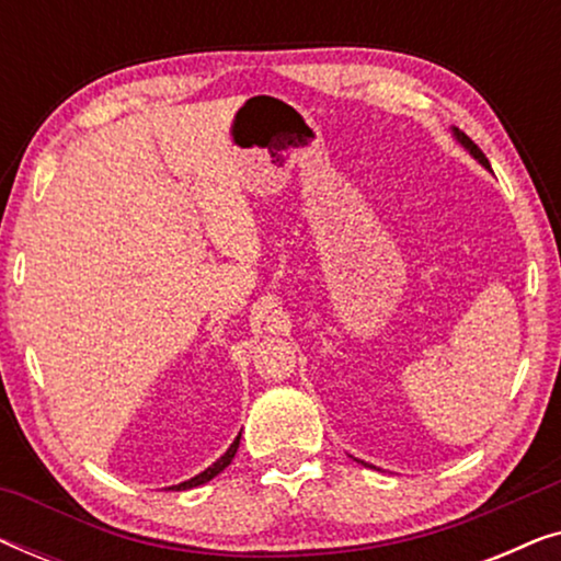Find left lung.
<instances>
[{
  "mask_svg": "<svg viewBox=\"0 0 561 561\" xmlns=\"http://www.w3.org/2000/svg\"><path fill=\"white\" fill-rule=\"evenodd\" d=\"M455 135H457V140H459V142H462V145H465V148H467V150H470V152H472V156H474V158H478L482 165H485V168H490V163H488V158H485V152H482V150L478 148V145H474V142L470 140V137H467L465 133H459V129H455Z\"/></svg>",
  "mask_w": 561,
  "mask_h": 561,
  "instance_id": "left-lung-1",
  "label": "left lung"
}]
</instances>
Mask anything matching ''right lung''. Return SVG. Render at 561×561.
Returning <instances> with one entry per match:
<instances>
[{
    "label": "right lung",
    "instance_id": "add662e5",
    "mask_svg": "<svg viewBox=\"0 0 561 561\" xmlns=\"http://www.w3.org/2000/svg\"><path fill=\"white\" fill-rule=\"evenodd\" d=\"M237 447H240V436H237V439L232 442V447H229V449L225 451V455H221L211 467H206V470H204L202 474H196V478H191V480H186V482H181V485H173V488H168V490H188V488L204 485V482H209L211 478H217V474H219L221 470H225V467L234 459Z\"/></svg>",
    "mask_w": 561,
    "mask_h": 561
}]
</instances>
